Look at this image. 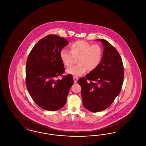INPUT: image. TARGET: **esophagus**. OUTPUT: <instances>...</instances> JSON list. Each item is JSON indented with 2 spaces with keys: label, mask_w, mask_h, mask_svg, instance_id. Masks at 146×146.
I'll use <instances>...</instances> for the list:
<instances>
[{
  "label": "esophagus",
  "mask_w": 146,
  "mask_h": 146,
  "mask_svg": "<svg viewBox=\"0 0 146 146\" xmlns=\"http://www.w3.org/2000/svg\"><path fill=\"white\" fill-rule=\"evenodd\" d=\"M73 79H74V83H76L77 81H78V76H73Z\"/></svg>",
  "instance_id": "esophagus-1"
}]
</instances>
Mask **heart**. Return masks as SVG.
Wrapping results in <instances>:
<instances>
[{
  "mask_svg": "<svg viewBox=\"0 0 146 146\" xmlns=\"http://www.w3.org/2000/svg\"><path fill=\"white\" fill-rule=\"evenodd\" d=\"M70 51L62 49L60 52V57L66 67H70L77 58L76 66L67 70L68 74L75 76H80L88 70L92 71L96 69L101 62L103 51L102 48L84 40H77L69 46Z\"/></svg>",
  "mask_w": 146,
  "mask_h": 146,
  "instance_id": "heart-1",
  "label": "heart"
}]
</instances>
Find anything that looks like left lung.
Wrapping results in <instances>:
<instances>
[{"mask_svg":"<svg viewBox=\"0 0 146 146\" xmlns=\"http://www.w3.org/2000/svg\"><path fill=\"white\" fill-rule=\"evenodd\" d=\"M96 40L104 46L101 62L77 82L82 88L84 107L92 112L102 111L111 105L120 92L124 80L123 64L118 51L106 40Z\"/></svg>","mask_w":146,"mask_h":146,"instance_id":"1","label":"left lung"}]
</instances>
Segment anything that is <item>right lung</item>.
<instances>
[{"label": "right lung", "instance_id": "1", "mask_svg": "<svg viewBox=\"0 0 146 146\" xmlns=\"http://www.w3.org/2000/svg\"><path fill=\"white\" fill-rule=\"evenodd\" d=\"M68 44L64 38L49 35L37 42L28 55L26 86L35 103L44 110L55 111L62 108L74 83L71 74L56 79L64 71L60 52Z\"/></svg>", "mask_w": 146, "mask_h": 146}]
</instances>
